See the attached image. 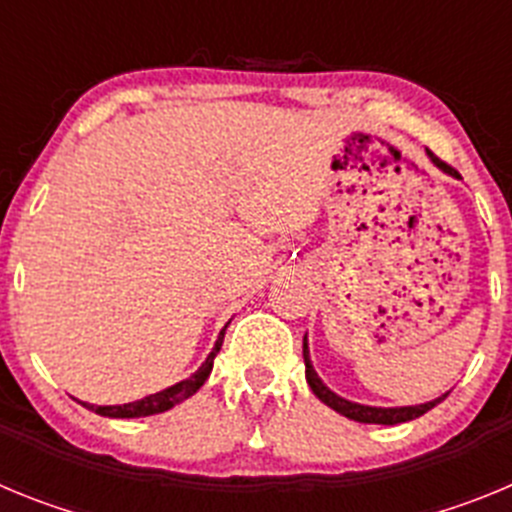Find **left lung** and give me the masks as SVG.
<instances>
[{
    "label": "left lung",
    "instance_id": "8db88e82",
    "mask_svg": "<svg viewBox=\"0 0 512 512\" xmlns=\"http://www.w3.org/2000/svg\"><path fill=\"white\" fill-rule=\"evenodd\" d=\"M428 156L433 158V164H436L438 169H443L446 174L456 176V171L451 169L446 161H441L438 156H433L431 151H428ZM307 354H310V351H307V341H305V343H302V356H305V377H307V384H310V390L315 392V397H318L320 402H325L328 408H333L336 413L346 415V418L356 420V423H377V425L408 423V420L420 418V415H425L431 408H436L438 402H443L446 397H449V392H446V395L438 397V400L425 402V405H413V408H369V405H356V402H348V400H343V397H338L336 392H330L328 387L320 382V377L315 374V369H312L310 356H307Z\"/></svg>",
    "mask_w": 512,
    "mask_h": 512
}]
</instances>
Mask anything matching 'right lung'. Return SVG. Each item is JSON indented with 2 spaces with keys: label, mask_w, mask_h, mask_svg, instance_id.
Returning <instances> with one entry per match:
<instances>
[{
  "label": "right lung",
  "mask_w": 512,
  "mask_h": 512,
  "mask_svg": "<svg viewBox=\"0 0 512 512\" xmlns=\"http://www.w3.org/2000/svg\"><path fill=\"white\" fill-rule=\"evenodd\" d=\"M223 338H225V330H220L215 348L210 351L205 364H202L192 377L184 379V382L174 384V387H169V390L164 392H156V395L143 397V400L138 402H128V405H89V410L97 415H104V418H146V415L166 413V410H171L182 400L192 397L194 392L200 390L202 384H205V379L210 377L212 372V361H215L217 351H220V346H223Z\"/></svg>",
  "instance_id": "1"
}]
</instances>
